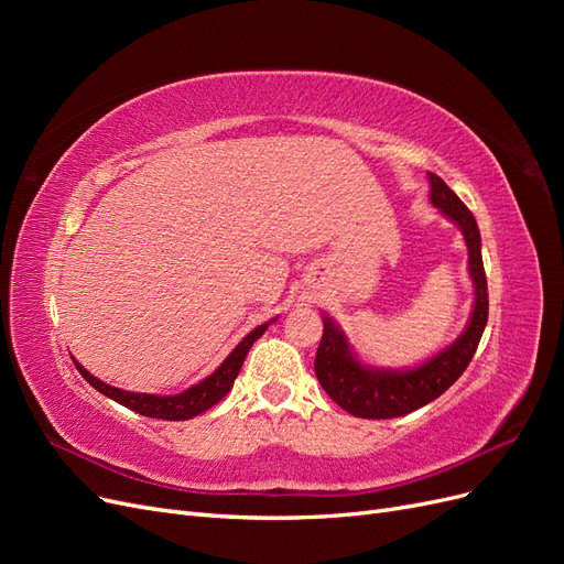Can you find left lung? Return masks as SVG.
Wrapping results in <instances>:
<instances>
[{"mask_svg": "<svg viewBox=\"0 0 564 564\" xmlns=\"http://www.w3.org/2000/svg\"><path fill=\"white\" fill-rule=\"evenodd\" d=\"M429 181L431 204L460 230L468 247V275L475 289L473 311L466 329L449 346L429 357L425 362L406 369L373 367L362 362L352 350L346 332L329 315H322L324 332L315 355L317 381L338 406H344L348 414L357 419H395L437 400L466 371L487 327L489 299L480 228H477L470 209L454 195L445 181L431 172Z\"/></svg>", "mask_w": 564, "mask_h": 564, "instance_id": "left-lung-1", "label": "left lung"}]
</instances>
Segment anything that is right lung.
I'll return each instance as SVG.
<instances>
[{
  "label": "right lung",
  "mask_w": 564,
  "mask_h": 564,
  "mask_svg": "<svg viewBox=\"0 0 564 564\" xmlns=\"http://www.w3.org/2000/svg\"><path fill=\"white\" fill-rule=\"evenodd\" d=\"M270 322H263L261 327L251 329L240 344H237L232 348V352L226 357L224 362H220L207 379H202L199 383L191 386L187 390L178 392V395H150V392H131V390H122V388H115V386H108L100 379H96L94 373H89L87 369H84L75 357V367L79 369V373L84 379L89 381V386H94L98 392H104L106 398L119 402L122 406L131 409V412L135 414H143V416H150V419H164V421H187L193 419L202 412H207V409H212L214 404H218L220 400H224L235 379L237 373H240L242 365H245V357L249 352V348L253 346L256 338H261L263 332L270 327Z\"/></svg>",
  "instance_id": "right-lung-1"
}]
</instances>
